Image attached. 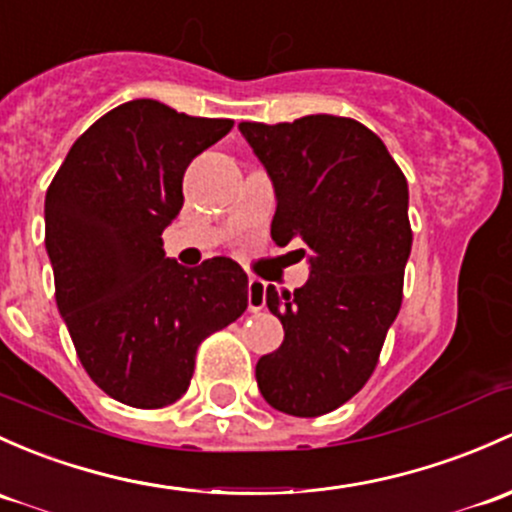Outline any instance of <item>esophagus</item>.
Listing matches in <instances>:
<instances>
[{
  "label": "esophagus",
  "mask_w": 512,
  "mask_h": 512,
  "mask_svg": "<svg viewBox=\"0 0 512 512\" xmlns=\"http://www.w3.org/2000/svg\"><path fill=\"white\" fill-rule=\"evenodd\" d=\"M265 301H267V284L262 279H250L247 282V306H250L252 314L265 309Z\"/></svg>",
  "instance_id": "obj_1"
}]
</instances>
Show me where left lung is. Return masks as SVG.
Here are the masks:
<instances>
[{"instance_id":"obj_1","label":"left lung","mask_w":512,"mask_h":512,"mask_svg":"<svg viewBox=\"0 0 512 512\" xmlns=\"http://www.w3.org/2000/svg\"><path fill=\"white\" fill-rule=\"evenodd\" d=\"M238 129L274 186L272 240L301 242L309 262L294 294L267 287L284 341L257 360V387L274 410L319 417L368 383L400 311L412 250L407 179L383 139L351 117Z\"/></svg>"}]
</instances>
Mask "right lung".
Here are the masks:
<instances>
[{"mask_svg": "<svg viewBox=\"0 0 512 512\" xmlns=\"http://www.w3.org/2000/svg\"><path fill=\"white\" fill-rule=\"evenodd\" d=\"M233 129L129 100L75 139L46 191V252L56 304L93 383L139 410L179 400L196 351L247 309L230 257L186 270L161 233L184 206L193 159Z\"/></svg>", "mask_w": 512, "mask_h": 512, "instance_id": "add662e5", "label": "right lung"}]
</instances>
